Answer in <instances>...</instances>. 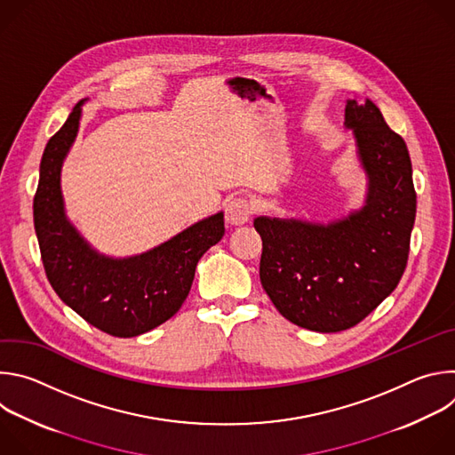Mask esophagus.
Returning a JSON list of instances; mask_svg holds the SVG:
<instances>
[{"mask_svg": "<svg viewBox=\"0 0 455 455\" xmlns=\"http://www.w3.org/2000/svg\"><path fill=\"white\" fill-rule=\"evenodd\" d=\"M251 214H253V205L248 198L235 196L227 202V209H225L227 223H230L234 227H241V225L248 223Z\"/></svg>", "mask_w": 455, "mask_h": 455, "instance_id": "34e87169", "label": "esophagus"}]
</instances>
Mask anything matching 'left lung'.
Segmentation results:
<instances>
[{"label": "left lung", "mask_w": 455, "mask_h": 455, "mask_svg": "<svg viewBox=\"0 0 455 455\" xmlns=\"http://www.w3.org/2000/svg\"><path fill=\"white\" fill-rule=\"evenodd\" d=\"M346 125L369 174L365 207L328 227L253 221L263 239L259 275L265 291L284 318L320 333L356 326L395 291L407 268L416 218L405 140L371 100H349Z\"/></svg>", "instance_id": "obj_1"}]
</instances>
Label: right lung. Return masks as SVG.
Listing matches in <instances>:
<instances>
[{
    "label": "right lung",
    "mask_w": 455,
    "mask_h": 455,
    "mask_svg": "<svg viewBox=\"0 0 455 455\" xmlns=\"http://www.w3.org/2000/svg\"><path fill=\"white\" fill-rule=\"evenodd\" d=\"M79 102L48 140L34 196V227L48 283L64 304L97 330L139 337L169 320L187 299L200 257L225 234L223 214L204 220L139 257L95 253L64 218L60 165L76 140Z\"/></svg>",
    "instance_id": "add662e5"
}]
</instances>
